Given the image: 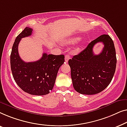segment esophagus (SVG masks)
Listing matches in <instances>:
<instances>
[{
  "label": "esophagus",
  "mask_w": 127,
  "mask_h": 127,
  "mask_svg": "<svg viewBox=\"0 0 127 127\" xmlns=\"http://www.w3.org/2000/svg\"><path fill=\"white\" fill-rule=\"evenodd\" d=\"M70 59V57H69V55H65V63H67L68 62V60Z\"/></svg>",
  "instance_id": "esophagus-1"
}]
</instances>
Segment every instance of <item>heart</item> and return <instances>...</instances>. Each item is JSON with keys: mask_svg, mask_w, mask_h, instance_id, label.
Segmentation results:
<instances>
[{"mask_svg": "<svg viewBox=\"0 0 127 127\" xmlns=\"http://www.w3.org/2000/svg\"><path fill=\"white\" fill-rule=\"evenodd\" d=\"M81 38L82 37L79 36L69 37V38H65V40L63 41V43L67 45H75V44L78 43V42L81 40ZM77 50H79V48H78Z\"/></svg>", "mask_w": 127, "mask_h": 127, "instance_id": "heart-1", "label": "heart"}]
</instances>
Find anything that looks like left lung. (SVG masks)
Instances as JSON below:
<instances>
[{
    "label": "left lung",
    "mask_w": 127,
    "mask_h": 127,
    "mask_svg": "<svg viewBox=\"0 0 127 127\" xmlns=\"http://www.w3.org/2000/svg\"><path fill=\"white\" fill-rule=\"evenodd\" d=\"M98 42H102L104 46L99 55H94L92 49ZM116 63V50L111 37L108 34L100 35L68 60L74 89L86 95L101 92L112 81Z\"/></svg>",
    "instance_id": "obj_1"
}]
</instances>
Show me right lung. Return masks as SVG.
Instances as JSON below:
<instances>
[{"mask_svg":"<svg viewBox=\"0 0 127 127\" xmlns=\"http://www.w3.org/2000/svg\"><path fill=\"white\" fill-rule=\"evenodd\" d=\"M32 28L26 27L18 36L12 48L10 64L12 76L18 86L31 95L49 94L54 86L59 69L64 62L63 55L44 53L40 60L25 62L18 53V44L22 38L31 35Z\"/></svg>","mask_w":127,"mask_h":127,"instance_id":"right-lung-1","label":"right lung"}]
</instances>
